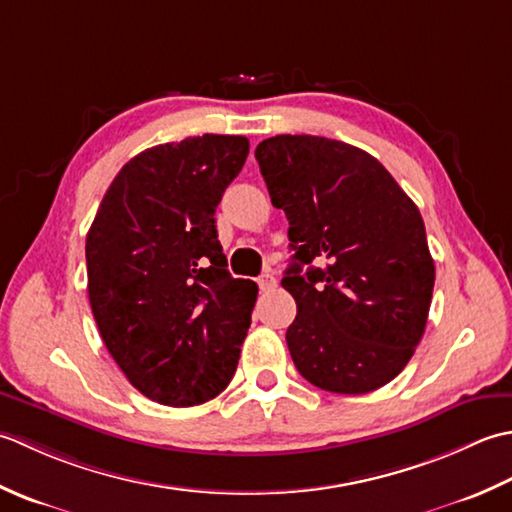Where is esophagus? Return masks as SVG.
<instances>
[{
	"instance_id": "34e87169",
	"label": "esophagus",
	"mask_w": 512,
	"mask_h": 512,
	"mask_svg": "<svg viewBox=\"0 0 512 512\" xmlns=\"http://www.w3.org/2000/svg\"><path fill=\"white\" fill-rule=\"evenodd\" d=\"M276 285H278V280H276L274 274H271V271H265V274L258 276V287H260V291H271Z\"/></svg>"
}]
</instances>
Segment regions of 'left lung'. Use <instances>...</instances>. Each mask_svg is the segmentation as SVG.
<instances>
[{"label":"left lung","instance_id":"8db88e82","mask_svg":"<svg viewBox=\"0 0 512 512\" xmlns=\"http://www.w3.org/2000/svg\"><path fill=\"white\" fill-rule=\"evenodd\" d=\"M256 161L296 252L283 287L298 307L287 329L298 373L331 393L384 387L429 318L435 265L420 210L378 159L336 139L278 134Z\"/></svg>","mask_w":512,"mask_h":512}]
</instances>
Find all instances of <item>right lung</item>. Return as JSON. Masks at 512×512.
Returning a JSON list of instances; mask_svg holds the SVG:
<instances>
[{
	"instance_id": "1",
	"label": "right lung",
	"mask_w": 512,
	"mask_h": 512,
	"mask_svg": "<svg viewBox=\"0 0 512 512\" xmlns=\"http://www.w3.org/2000/svg\"><path fill=\"white\" fill-rule=\"evenodd\" d=\"M247 154L229 134L154 145L114 176L90 225L92 316L125 378L159 404H203L236 371L258 287L227 271L214 214Z\"/></svg>"
}]
</instances>
